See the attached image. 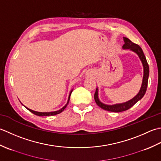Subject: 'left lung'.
<instances>
[{"mask_svg": "<svg viewBox=\"0 0 161 161\" xmlns=\"http://www.w3.org/2000/svg\"><path fill=\"white\" fill-rule=\"evenodd\" d=\"M124 42H125V44H124L123 45L124 48H126V49L129 48L131 51H133L134 52H136L137 55H138V56L141 60V61H142V64H143L144 76H143L142 87L140 88L139 93L137 94L136 96L133 98V99L124 103L115 104V105H113V106H108V105L102 103L99 100V98H98V89L97 88L96 92H95V94H94L95 102H96V103L100 108H102V109L105 110L110 111V112H114V113H119V112H122V111L127 110L128 109H129L130 108L132 107L133 105H135L137 101L140 100L144 97V95H145L147 91V85H148L149 68V64L147 63V61L146 60L145 55H144L142 49L141 48V47L139 45H137L131 42L129 38L124 37Z\"/></svg>", "mask_w": 161, "mask_h": 161, "instance_id": "left-lung-1", "label": "left lung"}]
</instances>
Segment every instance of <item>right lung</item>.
<instances>
[{"label": "right lung", "instance_id": "obj_1", "mask_svg": "<svg viewBox=\"0 0 161 161\" xmlns=\"http://www.w3.org/2000/svg\"><path fill=\"white\" fill-rule=\"evenodd\" d=\"M71 92L72 91H71V92H70V94H69V99H68V101H67V103L65 105V106L62 108V109H60V110H58V111H55V112H50V113H39V112H36V111H34V110H31V109H29V108H27V109L30 111V112H31L32 113H33V114H36V115H37V116H51V115H55V114H59V113H62V111H63L64 109H65V108L67 107V106L68 105V103H69V99H70V96H71Z\"/></svg>", "mask_w": 161, "mask_h": 161}]
</instances>
